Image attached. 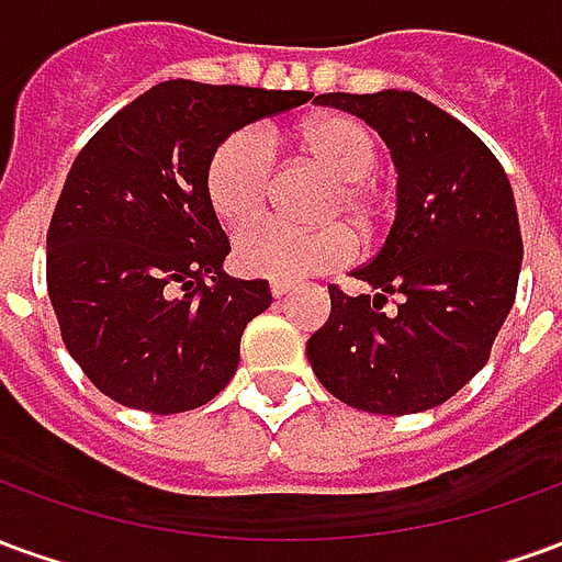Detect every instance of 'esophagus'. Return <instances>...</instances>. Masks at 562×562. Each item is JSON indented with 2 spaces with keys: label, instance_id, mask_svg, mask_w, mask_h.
<instances>
[{
  "label": "esophagus",
  "instance_id": "esophagus-1",
  "mask_svg": "<svg viewBox=\"0 0 562 562\" xmlns=\"http://www.w3.org/2000/svg\"><path fill=\"white\" fill-rule=\"evenodd\" d=\"M292 289H294L292 282H277V280L270 282V294H273V297H285Z\"/></svg>",
  "mask_w": 562,
  "mask_h": 562
}]
</instances>
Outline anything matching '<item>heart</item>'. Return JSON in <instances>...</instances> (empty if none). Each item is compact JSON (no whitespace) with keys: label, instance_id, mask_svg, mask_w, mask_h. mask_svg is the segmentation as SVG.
Returning <instances> with one entry per match:
<instances>
[{"label":"heart","instance_id":"1","mask_svg":"<svg viewBox=\"0 0 562 562\" xmlns=\"http://www.w3.org/2000/svg\"><path fill=\"white\" fill-rule=\"evenodd\" d=\"M294 144L306 161L318 165L337 180L325 204V220L349 213L361 232H373L379 220L376 198L367 180L373 177L379 147L373 132L355 116L325 114L306 120L294 132ZM277 177L273 140L265 128L246 126L222 140L207 165V198L216 216L240 228L258 220L268 207ZM355 256V237L342 225H328L316 232H297L280 222H258L237 234L234 261L249 277L292 282L337 270Z\"/></svg>","mask_w":562,"mask_h":562}]
</instances>
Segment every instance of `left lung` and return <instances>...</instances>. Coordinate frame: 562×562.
I'll return each mask as SVG.
<instances>
[{"label": "left lung", "mask_w": 562, "mask_h": 562, "mask_svg": "<svg viewBox=\"0 0 562 562\" xmlns=\"http://www.w3.org/2000/svg\"><path fill=\"white\" fill-rule=\"evenodd\" d=\"M379 132L397 168V216L376 258L352 270L376 294L330 285L306 342L318 382L355 409L409 415L454 397L491 358L518 292L515 195L484 140L418 92H325ZM394 293L398 304L385 311Z\"/></svg>", "instance_id": "1"}]
</instances>
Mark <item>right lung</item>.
Masks as SVG:
<instances>
[{"instance_id": "add662e5", "label": "right lung", "mask_w": 562, "mask_h": 562, "mask_svg": "<svg viewBox=\"0 0 562 562\" xmlns=\"http://www.w3.org/2000/svg\"><path fill=\"white\" fill-rule=\"evenodd\" d=\"M313 92L165 80L104 123L56 201L47 292L63 342L128 409H198L232 382L265 280L225 277L232 252L207 198L222 140Z\"/></svg>"}]
</instances>
